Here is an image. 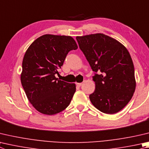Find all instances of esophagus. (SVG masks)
<instances>
[{"mask_svg": "<svg viewBox=\"0 0 149 149\" xmlns=\"http://www.w3.org/2000/svg\"><path fill=\"white\" fill-rule=\"evenodd\" d=\"M81 85H82V83H76V85L77 86H79V87L81 86Z\"/></svg>", "mask_w": 149, "mask_h": 149, "instance_id": "34e87169", "label": "esophagus"}]
</instances>
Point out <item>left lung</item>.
Segmentation results:
<instances>
[{
	"instance_id": "1",
	"label": "left lung",
	"mask_w": 149,
	"mask_h": 149,
	"mask_svg": "<svg viewBox=\"0 0 149 149\" xmlns=\"http://www.w3.org/2000/svg\"><path fill=\"white\" fill-rule=\"evenodd\" d=\"M92 70L96 89L89 96L96 109L107 114L120 111L130 101L136 81L131 56L126 47L102 33L77 36Z\"/></svg>"
}]
</instances>
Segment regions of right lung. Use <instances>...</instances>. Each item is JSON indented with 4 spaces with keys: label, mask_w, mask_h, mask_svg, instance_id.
I'll list each match as a JSON object with an SVG mask.
<instances>
[{
    "label": "right lung",
    "mask_w": 149,
    "mask_h": 149,
    "mask_svg": "<svg viewBox=\"0 0 149 149\" xmlns=\"http://www.w3.org/2000/svg\"><path fill=\"white\" fill-rule=\"evenodd\" d=\"M78 48L72 37L44 34L26 51L22 63L21 82L30 103L38 111L55 115L68 106L75 84L58 79L61 68L70 51Z\"/></svg>",
    "instance_id": "obj_1"
}]
</instances>
